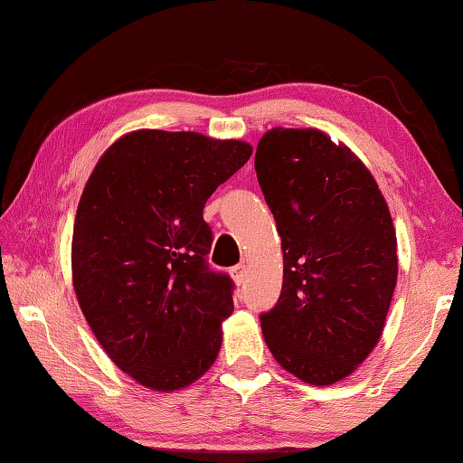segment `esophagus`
Returning a JSON list of instances; mask_svg holds the SVG:
<instances>
[{
	"label": "esophagus",
	"instance_id": "esophagus-1",
	"mask_svg": "<svg viewBox=\"0 0 463 463\" xmlns=\"http://www.w3.org/2000/svg\"><path fill=\"white\" fill-rule=\"evenodd\" d=\"M231 276H232L234 284H237V286L245 284V279H247V268H245V265H234V268L231 269Z\"/></svg>",
	"mask_w": 463,
	"mask_h": 463
}]
</instances>
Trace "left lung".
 I'll list each match as a JSON object with an SVG mask.
<instances>
[{
    "instance_id": "8db88e82",
    "label": "left lung",
    "mask_w": 463,
    "mask_h": 463,
    "mask_svg": "<svg viewBox=\"0 0 463 463\" xmlns=\"http://www.w3.org/2000/svg\"><path fill=\"white\" fill-rule=\"evenodd\" d=\"M255 171L284 250L263 339L286 372L331 386L372 354L386 323L398 278L388 203L362 159L317 128L265 132Z\"/></svg>"
}]
</instances>
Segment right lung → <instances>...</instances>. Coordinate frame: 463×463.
I'll return each mask as SVG.
<instances>
[{"instance_id": "add662e5", "label": "right lung", "mask_w": 463, "mask_h": 463, "mask_svg": "<svg viewBox=\"0 0 463 463\" xmlns=\"http://www.w3.org/2000/svg\"><path fill=\"white\" fill-rule=\"evenodd\" d=\"M245 140L135 130L99 156L77 206L71 269L108 357L143 386L174 392L214 364L232 279L208 268L203 206L249 161Z\"/></svg>"}]
</instances>
